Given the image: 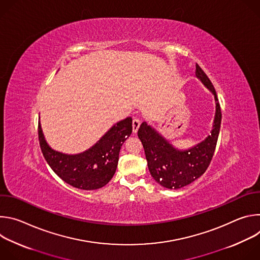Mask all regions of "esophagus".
<instances>
[{"instance_id":"1","label":"esophagus","mask_w":260,"mask_h":260,"mask_svg":"<svg viewBox=\"0 0 260 260\" xmlns=\"http://www.w3.org/2000/svg\"><path fill=\"white\" fill-rule=\"evenodd\" d=\"M140 125H141V121H140V119L135 118V119L133 120V132H134L135 134L138 132V129H139Z\"/></svg>"}]
</instances>
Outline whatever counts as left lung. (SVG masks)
Segmentation results:
<instances>
[{
  "label": "left lung",
  "mask_w": 260,
  "mask_h": 260,
  "mask_svg": "<svg viewBox=\"0 0 260 260\" xmlns=\"http://www.w3.org/2000/svg\"><path fill=\"white\" fill-rule=\"evenodd\" d=\"M196 76L214 94L216 104L213 128L204 141L189 149L180 150L146 121L138 131L151 176L161 186L169 189L186 186L206 172L214 155L220 132L222 114L217 93L206 73L198 63Z\"/></svg>",
  "instance_id": "8db88e82"
}]
</instances>
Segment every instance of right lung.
I'll return each instance as SVG.
<instances>
[{
  "mask_svg": "<svg viewBox=\"0 0 260 260\" xmlns=\"http://www.w3.org/2000/svg\"><path fill=\"white\" fill-rule=\"evenodd\" d=\"M132 123V117H127L114 124L84 152L66 154L47 144L39 122L40 147L49 167L66 183L83 190L99 189L114 176L120 148L133 132Z\"/></svg>",
  "mask_w": 260,
  "mask_h": 260,
  "instance_id": "obj_1",
  "label": "right lung"
}]
</instances>
